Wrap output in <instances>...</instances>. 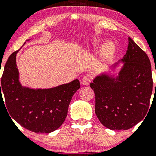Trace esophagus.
<instances>
[{
    "instance_id": "esophagus-1",
    "label": "esophagus",
    "mask_w": 156,
    "mask_h": 156,
    "mask_svg": "<svg viewBox=\"0 0 156 156\" xmlns=\"http://www.w3.org/2000/svg\"><path fill=\"white\" fill-rule=\"evenodd\" d=\"M91 80H92V76L89 74L85 75L83 78V79H82V84L85 86L89 85V84L90 83Z\"/></svg>"
}]
</instances>
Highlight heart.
<instances>
[{
    "label": "heart",
    "instance_id": "b5f03b06",
    "mask_svg": "<svg viewBox=\"0 0 156 156\" xmlns=\"http://www.w3.org/2000/svg\"><path fill=\"white\" fill-rule=\"evenodd\" d=\"M115 52V45L112 41H108L103 44L101 52L102 62H108Z\"/></svg>",
    "mask_w": 156,
    "mask_h": 156
}]
</instances>
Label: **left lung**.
<instances>
[{"mask_svg":"<svg viewBox=\"0 0 156 156\" xmlns=\"http://www.w3.org/2000/svg\"><path fill=\"white\" fill-rule=\"evenodd\" d=\"M116 69L119 71L114 73ZM90 87L102 124L111 130L130 129L144 119L149 108L153 78L147 55L128 37L123 58L97 75Z\"/></svg>","mask_w":156,"mask_h":156,"instance_id":"1","label":"left lung"}]
</instances>
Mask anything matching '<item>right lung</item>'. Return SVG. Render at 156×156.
<instances>
[{
  "instance_id": "obj_1",
  "label": "right lung",
  "mask_w": 156,
  "mask_h": 156,
  "mask_svg": "<svg viewBox=\"0 0 156 156\" xmlns=\"http://www.w3.org/2000/svg\"><path fill=\"white\" fill-rule=\"evenodd\" d=\"M18 52H14L9 57L4 67L0 83V100H3V93L8 114L23 128L37 133H51L65 120L73 94L80 88L79 80L76 79L49 89L23 86L16 62Z\"/></svg>"
}]
</instances>
